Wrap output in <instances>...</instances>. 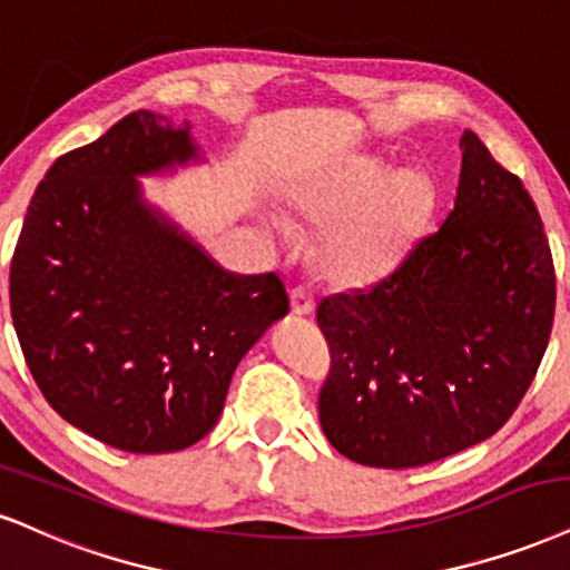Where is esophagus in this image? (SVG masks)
<instances>
[{
    "instance_id": "esophagus-1",
    "label": "esophagus",
    "mask_w": 570,
    "mask_h": 570,
    "mask_svg": "<svg viewBox=\"0 0 570 570\" xmlns=\"http://www.w3.org/2000/svg\"><path fill=\"white\" fill-rule=\"evenodd\" d=\"M291 312L296 314V317H308V314L314 312V298L306 287L298 285L291 291Z\"/></svg>"
}]
</instances>
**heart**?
Listing matches in <instances>:
<instances>
[{
    "mask_svg": "<svg viewBox=\"0 0 570 570\" xmlns=\"http://www.w3.org/2000/svg\"><path fill=\"white\" fill-rule=\"evenodd\" d=\"M362 158L341 177L291 193L293 219L327 229L320 248L322 272L341 287H370L396 269L431 214L433 187L423 171H393ZM269 229L285 235L283 222Z\"/></svg>",
    "mask_w": 570,
    "mask_h": 570,
    "instance_id": "1",
    "label": "heart"
}]
</instances>
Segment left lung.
<instances>
[{
  "mask_svg": "<svg viewBox=\"0 0 570 570\" xmlns=\"http://www.w3.org/2000/svg\"><path fill=\"white\" fill-rule=\"evenodd\" d=\"M454 208L367 291L317 306L330 346L320 423L343 456L420 468L481 444L537 375L554 317V266L523 181L473 131Z\"/></svg>",
  "mask_w": 570,
  "mask_h": 570,
  "instance_id": "1",
  "label": "left lung"
}]
</instances>
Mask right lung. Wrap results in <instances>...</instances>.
<instances>
[{
    "label": "right lung",
    "mask_w": 570,
    "mask_h": 570,
    "mask_svg": "<svg viewBox=\"0 0 570 570\" xmlns=\"http://www.w3.org/2000/svg\"><path fill=\"white\" fill-rule=\"evenodd\" d=\"M189 121L137 110L55 160L10 266V308L62 420L135 454L179 452L216 425L235 367L287 314L269 274L222 269L147 206L137 177L198 160Z\"/></svg>",
    "instance_id": "obj_1"
}]
</instances>
